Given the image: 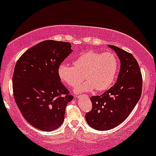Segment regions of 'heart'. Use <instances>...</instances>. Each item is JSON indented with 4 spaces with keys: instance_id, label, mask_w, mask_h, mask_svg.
<instances>
[{
    "instance_id": "1",
    "label": "heart",
    "mask_w": 156,
    "mask_h": 156,
    "mask_svg": "<svg viewBox=\"0 0 156 156\" xmlns=\"http://www.w3.org/2000/svg\"><path fill=\"white\" fill-rule=\"evenodd\" d=\"M74 66L66 63L60 64L58 75L61 81L71 87L78 86L83 81V75L87 81L77 87L75 92H98L109 89L117 74L119 63L113 52L87 51L74 61Z\"/></svg>"
}]
</instances>
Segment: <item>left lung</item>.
<instances>
[{
    "mask_svg": "<svg viewBox=\"0 0 156 156\" xmlns=\"http://www.w3.org/2000/svg\"><path fill=\"white\" fill-rule=\"evenodd\" d=\"M119 56L121 69L117 81L101 95L90 98L92 108L85 115L93 129L109 130L128 117L139 101L142 91V75L139 65L131 53L109 45Z\"/></svg>",
    "mask_w": 156,
    "mask_h": 156,
    "instance_id": "8db88e82",
    "label": "left lung"
}]
</instances>
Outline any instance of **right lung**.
Listing matches in <instances>:
<instances>
[{
  "label": "right lung",
  "mask_w": 156,
  "mask_h": 156,
  "mask_svg": "<svg viewBox=\"0 0 156 156\" xmlns=\"http://www.w3.org/2000/svg\"><path fill=\"white\" fill-rule=\"evenodd\" d=\"M69 42L47 40L31 47L15 64L14 98L26 121L43 131L58 129L73 99L61 82L60 64L72 52Z\"/></svg>",
  "instance_id": "obj_1"
}]
</instances>
